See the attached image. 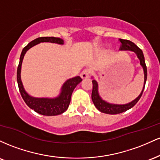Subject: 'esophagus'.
Instances as JSON below:
<instances>
[{"label": "esophagus", "instance_id": "1", "mask_svg": "<svg viewBox=\"0 0 160 160\" xmlns=\"http://www.w3.org/2000/svg\"><path fill=\"white\" fill-rule=\"evenodd\" d=\"M89 74H90V71L89 69H85L81 72L80 77L82 79H88L89 78Z\"/></svg>", "mask_w": 160, "mask_h": 160}]
</instances>
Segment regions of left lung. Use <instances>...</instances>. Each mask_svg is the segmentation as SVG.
<instances>
[{"mask_svg":"<svg viewBox=\"0 0 160 160\" xmlns=\"http://www.w3.org/2000/svg\"><path fill=\"white\" fill-rule=\"evenodd\" d=\"M120 41L121 42V47L120 50L122 51H132L136 54L138 58L140 61V65L142 67L143 71H144V86H143L142 91L141 92L140 95L137 97L136 98L134 99L131 102L125 104H111L109 102H106V101L103 100L102 97L100 96L98 92V84L95 79L92 78V100L93 103H94L95 108L98 110L99 111L102 112V113H108V114H117V113H121L122 112H125L130 108L136 104V103L141 98V95H142L143 92H144L145 83H146L147 77H148V72H147V67L146 64H145L144 56L143 54L142 50L140 48L137 47L135 43H132V41L128 40H123L120 39Z\"/></svg>","mask_w":160,"mask_h":160,"instance_id":"1","label":"left lung"}]
</instances>
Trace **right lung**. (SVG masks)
Returning <instances> with one entry per match:
<instances>
[{
	"label": "right lung",
	"instance_id": "obj_1",
	"mask_svg": "<svg viewBox=\"0 0 160 160\" xmlns=\"http://www.w3.org/2000/svg\"><path fill=\"white\" fill-rule=\"evenodd\" d=\"M43 42L57 43L60 45L64 44L63 40L59 38H54V37H43V38H38L31 41L26 47H24L20 56L19 63L17 68V82L23 100L31 109L34 110L37 113L42 115L56 116L62 114L67 111L71 102L73 91L75 87L82 81V79L80 78V77L78 76L66 80L62 86L59 95L55 98H36L29 95L25 91L21 80L22 64L24 56L27 51L34 46L40 43H43Z\"/></svg>",
	"mask_w": 160,
	"mask_h": 160
}]
</instances>
